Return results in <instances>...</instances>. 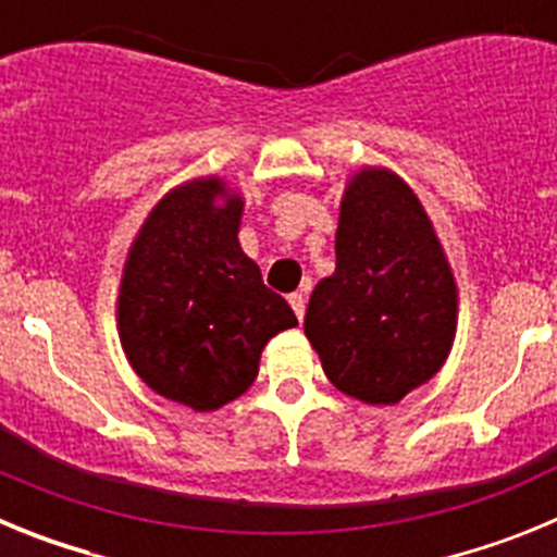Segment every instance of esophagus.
I'll use <instances>...</instances> for the list:
<instances>
[{
  "instance_id": "1",
  "label": "esophagus",
  "mask_w": 557,
  "mask_h": 557,
  "mask_svg": "<svg viewBox=\"0 0 557 557\" xmlns=\"http://www.w3.org/2000/svg\"><path fill=\"white\" fill-rule=\"evenodd\" d=\"M289 307H293V312L298 314V321H304V309H307V298H304L301 293H289Z\"/></svg>"
}]
</instances>
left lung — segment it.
<instances>
[{
	"label": "left lung",
	"mask_w": 557,
	"mask_h": 557,
	"mask_svg": "<svg viewBox=\"0 0 557 557\" xmlns=\"http://www.w3.org/2000/svg\"><path fill=\"white\" fill-rule=\"evenodd\" d=\"M334 253L304 332L337 391L396 405L441 371L455 339L457 287L444 248L405 181L362 170L339 206Z\"/></svg>",
	"instance_id": "left-lung-1"
}]
</instances>
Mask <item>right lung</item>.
Wrapping results in <instances>:
<instances>
[{
  "label": "right lung",
  "mask_w": 557,
  "mask_h": 557,
  "mask_svg": "<svg viewBox=\"0 0 557 557\" xmlns=\"http://www.w3.org/2000/svg\"><path fill=\"white\" fill-rule=\"evenodd\" d=\"M243 198L220 178L172 189L141 225L120 287V339L156 393L206 412L253 385L268 339L298 326L239 248Z\"/></svg>",
  "instance_id": "obj_1"
}]
</instances>
